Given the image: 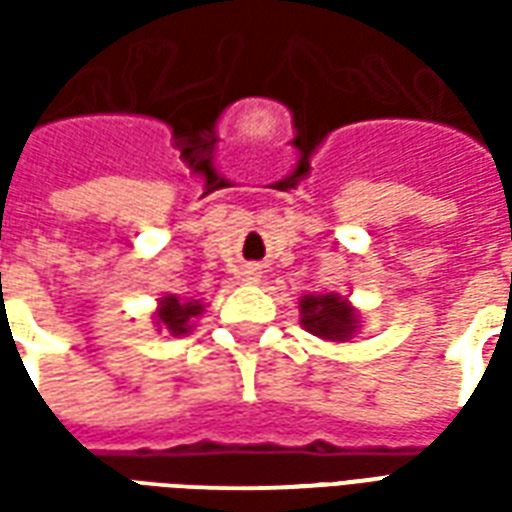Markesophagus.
I'll return each instance as SVG.
<instances>
[{
  "instance_id": "34e87169",
  "label": "esophagus",
  "mask_w": 512,
  "mask_h": 512,
  "mask_svg": "<svg viewBox=\"0 0 512 512\" xmlns=\"http://www.w3.org/2000/svg\"><path fill=\"white\" fill-rule=\"evenodd\" d=\"M244 274H246V282H252V279H257L255 268H249V271H244Z\"/></svg>"
}]
</instances>
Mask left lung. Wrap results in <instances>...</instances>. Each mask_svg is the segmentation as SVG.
Segmentation results:
<instances>
[{
  "instance_id": "1",
  "label": "left lung",
  "mask_w": 512,
  "mask_h": 512,
  "mask_svg": "<svg viewBox=\"0 0 512 512\" xmlns=\"http://www.w3.org/2000/svg\"><path fill=\"white\" fill-rule=\"evenodd\" d=\"M304 332L329 343H351L362 329V312L340 293H307L299 299Z\"/></svg>"
}]
</instances>
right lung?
I'll return each instance as SVG.
<instances>
[{"instance_id": "obj_1", "label": "right lung", "mask_w": 512, "mask_h": 512, "mask_svg": "<svg viewBox=\"0 0 512 512\" xmlns=\"http://www.w3.org/2000/svg\"><path fill=\"white\" fill-rule=\"evenodd\" d=\"M202 310L205 304L200 299H180L175 293H167L158 299L153 326L156 332L169 334V337H183L194 329V318H200Z\"/></svg>"}]
</instances>
